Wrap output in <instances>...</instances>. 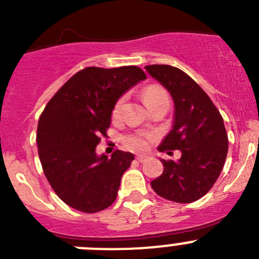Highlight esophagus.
Instances as JSON below:
<instances>
[{"label":"esophagus","instance_id":"34e87169","mask_svg":"<svg viewBox=\"0 0 259 259\" xmlns=\"http://www.w3.org/2000/svg\"><path fill=\"white\" fill-rule=\"evenodd\" d=\"M136 159L139 162H141V163H143V162L148 161V159H149V157H148V155H137Z\"/></svg>","mask_w":259,"mask_h":259}]
</instances>
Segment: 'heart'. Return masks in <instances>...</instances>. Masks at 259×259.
I'll return each mask as SVG.
<instances>
[{
    "instance_id": "heart-1",
    "label": "heart",
    "mask_w": 259,
    "mask_h": 259,
    "mask_svg": "<svg viewBox=\"0 0 259 259\" xmlns=\"http://www.w3.org/2000/svg\"><path fill=\"white\" fill-rule=\"evenodd\" d=\"M143 98H144V102H145L146 105H149L152 104V102L157 101V100H161V98H167V95L166 92H164V89L161 88V87L149 85L144 89ZM123 102H124V97H120L118 101H116L115 106H114V110H113V114L115 116L120 113ZM127 144L128 146H131L132 149L143 150L148 146V139H146L145 136H132L128 139Z\"/></svg>"
}]
</instances>
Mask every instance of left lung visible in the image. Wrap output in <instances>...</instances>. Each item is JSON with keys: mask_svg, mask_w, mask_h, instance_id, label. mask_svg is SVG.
I'll use <instances>...</instances> for the list:
<instances>
[{"mask_svg": "<svg viewBox=\"0 0 259 259\" xmlns=\"http://www.w3.org/2000/svg\"><path fill=\"white\" fill-rule=\"evenodd\" d=\"M145 70L174 101L172 128L158 150L182 152L178 161L161 159L163 172L150 183L152 188L174 202L200 200L217 182L227 157L223 118L209 96L182 70L168 65L145 66Z\"/></svg>", "mask_w": 259, "mask_h": 259, "instance_id": "8db88e82", "label": "left lung"}]
</instances>
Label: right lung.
<instances>
[{"mask_svg":"<svg viewBox=\"0 0 259 259\" xmlns=\"http://www.w3.org/2000/svg\"><path fill=\"white\" fill-rule=\"evenodd\" d=\"M136 66L87 67L48 102L38 119L37 148L53 191L72 209L97 212L115 201L135 155L116 150L107 158L96 146L106 135L116 101L145 80Z\"/></svg>","mask_w":259,"mask_h":259,"instance_id":"1","label":"right lung"}]
</instances>
